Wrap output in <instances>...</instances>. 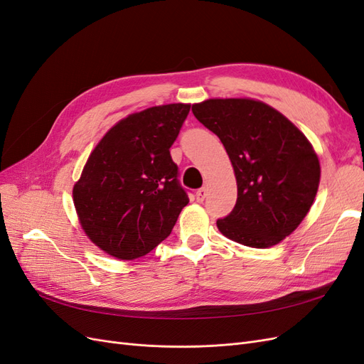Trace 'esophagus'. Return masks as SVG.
Returning a JSON list of instances; mask_svg holds the SVG:
<instances>
[{"instance_id":"34e87169","label":"esophagus","mask_w":364,"mask_h":364,"mask_svg":"<svg viewBox=\"0 0 364 364\" xmlns=\"http://www.w3.org/2000/svg\"><path fill=\"white\" fill-rule=\"evenodd\" d=\"M206 194H208L206 188L197 190V191H196V200H197V202H203V200L206 199Z\"/></svg>"}]
</instances>
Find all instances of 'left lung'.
Wrapping results in <instances>:
<instances>
[{"mask_svg": "<svg viewBox=\"0 0 364 364\" xmlns=\"http://www.w3.org/2000/svg\"><path fill=\"white\" fill-rule=\"evenodd\" d=\"M193 114L220 138L232 162L237 203L217 228L249 247L278 245L310 211L321 164L310 141L289 118L250 98H211Z\"/></svg>", "mask_w": 364, "mask_h": 364, "instance_id": "left-lung-1", "label": "left lung"}]
</instances>
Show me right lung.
Wrapping results in <instances>:
<instances>
[{
	"mask_svg": "<svg viewBox=\"0 0 364 364\" xmlns=\"http://www.w3.org/2000/svg\"><path fill=\"white\" fill-rule=\"evenodd\" d=\"M191 105L153 106L107 132L73 188L77 215L95 246L118 259L144 257L171 234L188 194L170 147Z\"/></svg>",
	"mask_w": 364,
	"mask_h": 364,
	"instance_id": "1",
	"label": "right lung"
}]
</instances>
